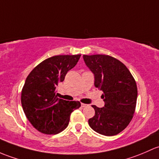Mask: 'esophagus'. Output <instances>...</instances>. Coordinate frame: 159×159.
<instances>
[{
    "label": "esophagus",
    "instance_id": "esophagus-1",
    "mask_svg": "<svg viewBox=\"0 0 159 159\" xmlns=\"http://www.w3.org/2000/svg\"><path fill=\"white\" fill-rule=\"evenodd\" d=\"M88 105H86V104H84V103H81V106L83 108H84V107H86V106H87Z\"/></svg>",
    "mask_w": 159,
    "mask_h": 159
}]
</instances>
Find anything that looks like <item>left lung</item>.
<instances>
[{
    "instance_id": "1",
    "label": "left lung",
    "mask_w": 159,
    "mask_h": 159,
    "mask_svg": "<svg viewBox=\"0 0 159 159\" xmlns=\"http://www.w3.org/2000/svg\"><path fill=\"white\" fill-rule=\"evenodd\" d=\"M86 66L94 74L95 86L103 92L102 108L92 106L95 116L89 125L95 132L116 135L128 126L136 106L135 80L121 61L109 55H83Z\"/></svg>"
}]
</instances>
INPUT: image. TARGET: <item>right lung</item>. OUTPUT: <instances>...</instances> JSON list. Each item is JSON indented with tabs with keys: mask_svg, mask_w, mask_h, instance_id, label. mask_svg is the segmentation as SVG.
<instances>
[{
	"mask_svg": "<svg viewBox=\"0 0 159 159\" xmlns=\"http://www.w3.org/2000/svg\"><path fill=\"white\" fill-rule=\"evenodd\" d=\"M77 55H58L46 59L27 76L21 91V104L31 125L41 133L55 135L68 126L70 114L79 109V101L57 98L56 89L69 70L80 58Z\"/></svg>",
	"mask_w": 159,
	"mask_h": 159,
	"instance_id": "add662e5",
	"label": "right lung"
}]
</instances>
